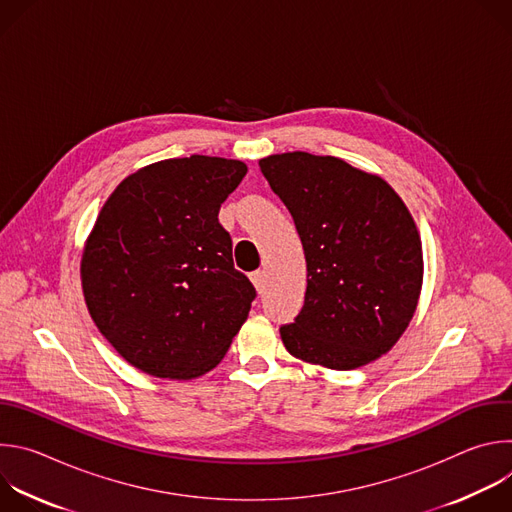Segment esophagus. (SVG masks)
I'll return each mask as SVG.
<instances>
[{
  "label": "esophagus",
  "mask_w": 512,
  "mask_h": 512,
  "mask_svg": "<svg viewBox=\"0 0 512 512\" xmlns=\"http://www.w3.org/2000/svg\"><path fill=\"white\" fill-rule=\"evenodd\" d=\"M251 281H253V285L257 287V291L261 294L263 287H265V271H261V269L253 271V273H251Z\"/></svg>",
  "instance_id": "1"
}]
</instances>
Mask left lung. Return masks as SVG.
I'll return each mask as SVG.
<instances>
[{"label":"left lung","mask_w":512,"mask_h":512,"mask_svg":"<svg viewBox=\"0 0 512 512\" xmlns=\"http://www.w3.org/2000/svg\"><path fill=\"white\" fill-rule=\"evenodd\" d=\"M294 216L304 245V308L279 328L289 354L336 371L373 362L409 326L423 257L413 218L379 176L332 156L277 154L259 162Z\"/></svg>","instance_id":"obj_1"}]
</instances>
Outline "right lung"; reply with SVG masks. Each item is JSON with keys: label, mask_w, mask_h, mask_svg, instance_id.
Instances as JSON below:
<instances>
[{"label": "right lung", "mask_w": 512, "mask_h": 512, "mask_svg": "<svg viewBox=\"0 0 512 512\" xmlns=\"http://www.w3.org/2000/svg\"><path fill=\"white\" fill-rule=\"evenodd\" d=\"M245 174L239 160H164L125 178L101 208L81 263L85 302L135 369L200 377L247 320L257 291L218 223Z\"/></svg>", "instance_id": "add662e5"}]
</instances>
